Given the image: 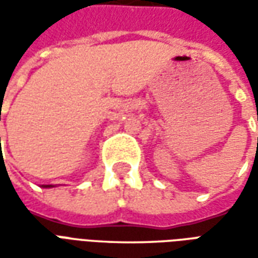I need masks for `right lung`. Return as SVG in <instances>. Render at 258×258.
Returning <instances> with one entry per match:
<instances>
[{"label":"right lung","mask_w":258,"mask_h":258,"mask_svg":"<svg viewBox=\"0 0 258 258\" xmlns=\"http://www.w3.org/2000/svg\"><path fill=\"white\" fill-rule=\"evenodd\" d=\"M53 186H56V185H42V188H53Z\"/></svg>","instance_id":"add662e5"}]
</instances>
